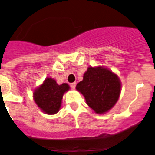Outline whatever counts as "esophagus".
<instances>
[{
	"label": "esophagus",
	"instance_id": "34e87169",
	"mask_svg": "<svg viewBox=\"0 0 155 155\" xmlns=\"http://www.w3.org/2000/svg\"><path fill=\"white\" fill-rule=\"evenodd\" d=\"M71 87L73 88V89H74L75 87H76V82L71 83Z\"/></svg>",
	"mask_w": 155,
	"mask_h": 155
}]
</instances>
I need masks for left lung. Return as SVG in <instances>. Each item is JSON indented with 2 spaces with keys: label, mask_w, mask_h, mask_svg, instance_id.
<instances>
[{
  "label": "left lung",
  "mask_w": 155,
  "mask_h": 155,
  "mask_svg": "<svg viewBox=\"0 0 155 155\" xmlns=\"http://www.w3.org/2000/svg\"><path fill=\"white\" fill-rule=\"evenodd\" d=\"M76 90L84 96L86 104L97 114H104L118 100L121 82L117 74L102 66L88 67Z\"/></svg>",
  "instance_id": "obj_1"
}]
</instances>
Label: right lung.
Instances as JSON below:
<instances>
[{
	"instance_id": "add662e5",
	"label": "right lung",
	"mask_w": 155,
	"mask_h": 155,
	"mask_svg": "<svg viewBox=\"0 0 155 155\" xmlns=\"http://www.w3.org/2000/svg\"><path fill=\"white\" fill-rule=\"evenodd\" d=\"M71 89L67 83L58 84L55 79L46 78L41 84L34 89L33 99L42 112L46 114H55L61 108L63 96Z\"/></svg>"
}]
</instances>
